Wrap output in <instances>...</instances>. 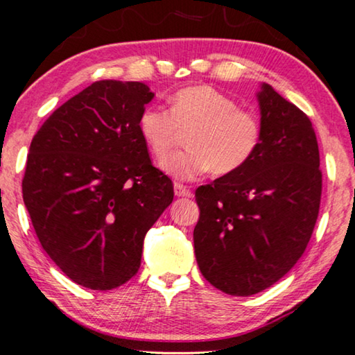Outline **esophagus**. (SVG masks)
Segmentation results:
<instances>
[{
  "label": "esophagus",
  "instance_id": "esophagus-1",
  "mask_svg": "<svg viewBox=\"0 0 355 355\" xmlns=\"http://www.w3.org/2000/svg\"><path fill=\"white\" fill-rule=\"evenodd\" d=\"M174 193H176V197H192V192L182 184H174Z\"/></svg>",
  "mask_w": 355,
  "mask_h": 355
}]
</instances>
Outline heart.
Wrapping results in <instances>:
<instances>
[{"label":"heart","instance_id":"1","mask_svg":"<svg viewBox=\"0 0 355 355\" xmlns=\"http://www.w3.org/2000/svg\"><path fill=\"white\" fill-rule=\"evenodd\" d=\"M139 132L148 150L163 162L187 132V150L163 163L169 176L192 181L213 169L232 174L248 165L263 139V126L253 110L211 86H189L174 92L169 112L147 107L139 115Z\"/></svg>","mask_w":355,"mask_h":355}]
</instances>
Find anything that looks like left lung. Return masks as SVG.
I'll return each instance as SVG.
<instances>
[{
    "label": "left lung",
    "instance_id": "8db88e82",
    "mask_svg": "<svg viewBox=\"0 0 355 355\" xmlns=\"http://www.w3.org/2000/svg\"><path fill=\"white\" fill-rule=\"evenodd\" d=\"M258 102L263 139L256 155L195 190L197 264L209 284L232 296L279 282L304 253L320 208V155L309 116L267 83Z\"/></svg>",
    "mask_w": 355,
    "mask_h": 355
}]
</instances>
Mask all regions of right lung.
<instances>
[{
	"label": "right lung",
	"mask_w": 355,
	"mask_h": 355,
	"mask_svg": "<svg viewBox=\"0 0 355 355\" xmlns=\"http://www.w3.org/2000/svg\"><path fill=\"white\" fill-rule=\"evenodd\" d=\"M139 81H96L35 135L24 203L43 250L85 288L114 290L139 270L144 237L171 205L173 182L152 165Z\"/></svg>",
	"instance_id": "obj_1"
}]
</instances>
